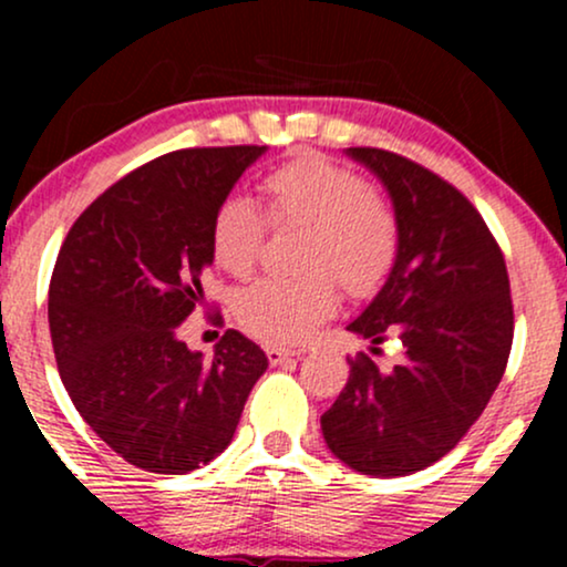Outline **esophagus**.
<instances>
[{"label": "esophagus", "instance_id": "esophagus-1", "mask_svg": "<svg viewBox=\"0 0 567 567\" xmlns=\"http://www.w3.org/2000/svg\"><path fill=\"white\" fill-rule=\"evenodd\" d=\"M298 351L290 349H279V347H266V357H269L271 365H282V362H290Z\"/></svg>", "mask_w": 567, "mask_h": 567}]
</instances>
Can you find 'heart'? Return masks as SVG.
<instances>
[{
	"mask_svg": "<svg viewBox=\"0 0 567 567\" xmlns=\"http://www.w3.org/2000/svg\"><path fill=\"white\" fill-rule=\"evenodd\" d=\"M266 216L247 199L229 197L210 220V250L231 277H250L271 226H309L298 279L269 277L239 292L237 320L264 343L292 347L333 317L338 282L368 298L386 282L400 256V218L379 188L341 162L298 154L258 181Z\"/></svg>",
	"mask_w": 567,
	"mask_h": 567,
	"instance_id": "b5f03b06",
	"label": "heart"
}]
</instances>
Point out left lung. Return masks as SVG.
<instances>
[{"instance_id":"1","label":"left lung","mask_w":567,"mask_h":567,"mask_svg":"<svg viewBox=\"0 0 567 567\" xmlns=\"http://www.w3.org/2000/svg\"><path fill=\"white\" fill-rule=\"evenodd\" d=\"M389 188L400 256L373 303L349 324L373 354L394 341L402 360L381 370L349 357V381L322 413L328 447L370 477H405L451 453L501 383L514 338L504 252L477 207L419 162L351 146Z\"/></svg>"}]
</instances>
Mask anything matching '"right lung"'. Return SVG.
I'll return each instance as SVG.
<instances>
[{
  "instance_id": "right-lung-1",
  "label": "right lung",
  "mask_w": 567,
  "mask_h": 567,
  "mask_svg": "<svg viewBox=\"0 0 567 567\" xmlns=\"http://www.w3.org/2000/svg\"><path fill=\"white\" fill-rule=\"evenodd\" d=\"M261 154H162L90 202L58 252L48 301L58 373L90 429L143 472L186 474L224 453L269 365L237 330L210 360L178 338L205 303L213 213Z\"/></svg>"
}]
</instances>
